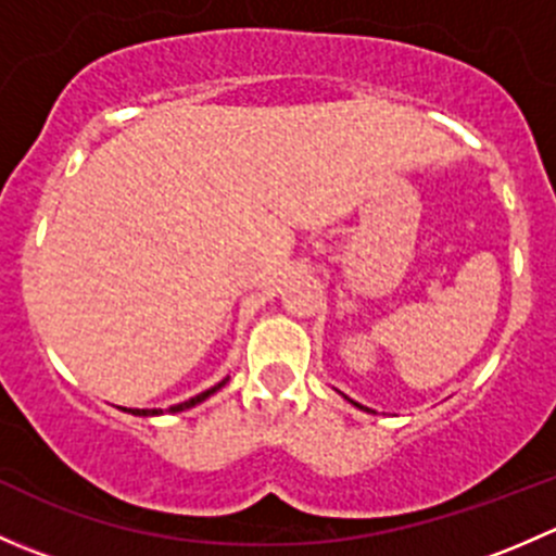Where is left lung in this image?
I'll use <instances>...</instances> for the list:
<instances>
[{
	"label": "left lung",
	"mask_w": 556,
	"mask_h": 556,
	"mask_svg": "<svg viewBox=\"0 0 556 556\" xmlns=\"http://www.w3.org/2000/svg\"><path fill=\"white\" fill-rule=\"evenodd\" d=\"M355 406H357V408H366V406H361V403H355ZM366 412H368V408H366Z\"/></svg>",
	"instance_id": "obj_1"
}]
</instances>
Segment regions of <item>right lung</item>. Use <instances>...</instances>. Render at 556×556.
<instances>
[{
    "label": "right lung",
    "mask_w": 556,
    "mask_h": 556,
    "mask_svg": "<svg viewBox=\"0 0 556 556\" xmlns=\"http://www.w3.org/2000/svg\"><path fill=\"white\" fill-rule=\"evenodd\" d=\"M223 384H226V382H220V384L210 387V390H206V392H201V395H195V397H190V401H185V403H177V406H172L169 412H185V408L195 406V403H201V401H204V397H210L212 392H217V390H220ZM123 412H128V414H137V417H153V414H161L159 408H123Z\"/></svg>",
    "instance_id": "add662e5"
}]
</instances>
